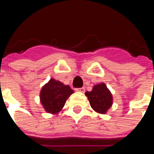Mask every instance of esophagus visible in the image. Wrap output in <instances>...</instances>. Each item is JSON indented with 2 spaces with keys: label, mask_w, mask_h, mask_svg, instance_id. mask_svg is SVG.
I'll list each match as a JSON object with an SVG mask.
<instances>
[{
  "label": "esophagus",
  "mask_w": 154,
  "mask_h": 154,
  "mask_svg": "<svg viewBox=\"0 0 154 154\" xmlns=\"http://www.w3.org/2000/svg\"><path fill=\"white\" fill-rule=\"evenodd\" d=\"M77 92H81V93H84L85 92V88H76L75 89Z\"/></svg>",
  "instance_id": "obj_1"
}]
</instances>
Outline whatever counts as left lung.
<instances>
[{
  "label": "left lung",
  "mask_w": 154,
  "mask_h": 154,
  "mask_svg": "<svg viewBox=\"0 0 154 154\" xmlns=\"http://www.w3.org/2000/svg\"><path fill=\"white\" fill-rule=\"evenodd\" d=\"M92 108L99 113H106L112 106V95L106 84L100 83L95 85L91 92H86Z\"/></svg>",
  "instance_id": "1"
}]
</instances>
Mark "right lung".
<instances>
[{"label": "right lung", "instance_id": "right-lung-1", "mask_svg": "<svg viewBox=\"0 0 154 154\" xmlns=\"http://www.w3.org/2000/svg\"><path fill=\"white\" fill-rule=\"evenodd\" d=\"M73 93V89L70 88L68 85H64L60 81L50 79L41 90V103L45 111L55 114L63 108L67 98Z\"/></svg>", "mask_w": 154, "mask_h": 154}]
</instances>
